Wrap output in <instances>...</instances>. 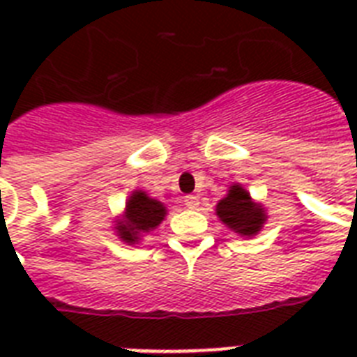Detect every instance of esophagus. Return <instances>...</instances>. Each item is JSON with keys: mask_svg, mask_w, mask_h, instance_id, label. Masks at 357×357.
Listing matches in <instances>:
<instances>
[{"mask_svg": "<svg viewBox=\"0 0 357 357\" xmlns=\"http://www.w3.org/2000/svg\"><path fill=\"white\" fill-rule=\"evenodd\" d=\"M185 206L189 207V209H196V207L200 206V200H198V196L195 195H189V196H185Z\"/></svg>", "mask_w": 357, "mask_h": 357, "instance_id": "1", "label": "esophagus"}]
</instances>
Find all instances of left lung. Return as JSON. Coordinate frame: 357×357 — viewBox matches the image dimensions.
I'll return each instance as SVG.
<instances>
[{
  "mask_svg": "<svg viewBox=\"0 0 357 357\" xmlns=\"http://www.w3.org/2000/svg\"><path fill=\"white\" fill-rule=\"evenodd\" d=\"M217 215L229 229L246 237L257 234L266 218L263 207L255 206L248 192L238 185H234L228 196L218 202Z\"/></svg>",
  "mask_w": 357,
  "mask_h": 357,
  "instance_id": "obj_1",
  "label": "left lung"
}]
</instances>
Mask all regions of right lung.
I'll use <instances>...</instances> for the list:
<instances>
[{"label": "right lung", "mask_w": 357, "mask_h": 357, "mask_svg": "<svg viewBox=\"0 0 357 357\" xmlns=\"http://www.w3.org/2000/svg\"><path fill=\"white\" fill-rule=\"evenodd\" d=\"M165 215L167 209L161 202L153 200L144 192H133L126 206V218L116 226L120 238L131 244L139 243L140 235L155 229Z\"/></svg>", "instance_id": "add662e5"}]
</instances>
